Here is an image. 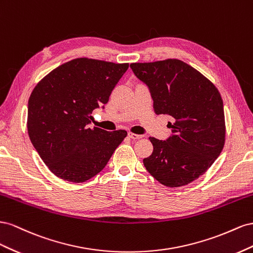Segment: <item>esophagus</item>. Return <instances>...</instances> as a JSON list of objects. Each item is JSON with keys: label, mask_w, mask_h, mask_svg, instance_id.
<instances>
[{"label": "esophagus", "mask_w": 253, "mask_h": 253, "mask_svg": "<svg viewBox=\"0 0 253 253\" xmlns=\"http://www.w3.org/2000/svg\"><path fill=\"white\" fill-rule=\"evenodd\" d=\"M128 136L130 139H132V140H140V139H142L143 138V135H141V134H135V133H132V132H129L128 133Z\"/></svg>", "instance_id": "1"}]
</instances>
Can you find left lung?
<instances>
[{"instance_id": "left-lung-1", "label": "left lung", "mask_w": 253, "mask_h": 253, "mask_svg": "<svg viewBox=\"0 0 253 253\" xmlns=\"http://www.w3.org/2000/svg\"><path fill=\"white\" fill-rule=\"evenodd\" d=\"M130 68L145 83L156 114H168L172 134L167 141L149 138L153 154L143 160L161 184L179 187L198 179L220 155L226 124L220 93L196 69L179 59L135 62Z\"/></svg>"}]
</instances>
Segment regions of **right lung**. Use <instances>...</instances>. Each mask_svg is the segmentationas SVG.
Segmentation results:
<instances>
[{
  "label": "right lung",
  "mask_w": 253,
  "mask_h": 253,
  "mask_svg": "<svg viewBox=\"0 0 253 253\" xmlns=\"http://www.w3.org/2000/svg\"><path fill=\"white\" fill-rule=\"evenodd\" d=\"M128 63L76 58L43 77L28 99L27 131L55 176L81 183L97 175L127 131L89 128L93 110L108 103Z\"/></svg>",
  "instance_id": "right-lung-1"
}]
</instances>
